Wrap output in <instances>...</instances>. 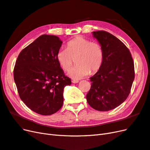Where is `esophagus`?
<instances>
[{"mask_svg": "<svg viewBox=\"0 0 150 150\" xmlns=\"http://www.w3.org/2000/svg\"><path fill=\"white\" fill-rule=\"evenodd\" d=\"M72 83H74V84H76V83H79V81H78V80H72Z\"/></svg>", "mask_w": 150, "mask_h": 150, "instance_id": "34e87169", "label": "esophagus"}]
</instances>
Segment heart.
<instances>
[{
  "instance_id": "heart-1",
  "label": "heart",
  "mask_w": 150,
  "mask_h": 150,
  "mask_svg": "<svg viewBox=\"0 0 150 150\" xmlns=\"http://www.w3.org/2000/svg\"><path fill=\"white\" fill-rule=\"evenodd\" d=\"M56 59L64 71L70 69L75 59L76 66L69 70L68 75L74 79H81L100 69L104 60V50L97 42L77 37L67 42L66 49L59 50Z\"/></svg>"
}]
</instances>
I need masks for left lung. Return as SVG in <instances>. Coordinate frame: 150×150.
<instances>
[{"label": "left lung", "instance_id": "1", "mask_svg": "<svg viewBox=\"0 0 150 150\" xmlns=\"http://www.w3.org/2000/svg\"><path fill=\"white\" fill-rule=\"evenodd\" d=\"M93 35L103 48L104 60L90 78L86 99L94 110L110 111L129 96L134 79V62L129 49L115 36L103 30L93 32Z\"/></svg>", "mask_w": 150, "mask_h": 150}]
</instances>
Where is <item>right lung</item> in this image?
<instances>
[{"label": "right lung", "instance_id": "right-lung-1", "mask_svg": "<svg viewBox=\"0 0 150 150\" xmlns=\"http://www.w3.org/2000/svg\"><path fill=\"white\" fill-rule=\"evenodd\" d=\"M56 35L44 34L24 48L17 59L13 78L25 105L42 115H51L61 108L65 86L71 81L56 59L62 46Z\"/></svg>", "mask_w": 150, "mask_h": 150}]
</instances>
